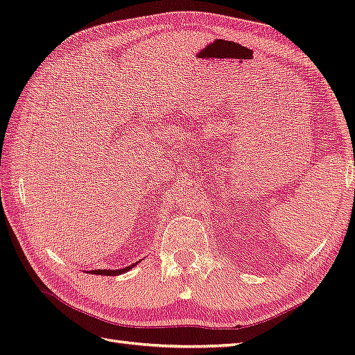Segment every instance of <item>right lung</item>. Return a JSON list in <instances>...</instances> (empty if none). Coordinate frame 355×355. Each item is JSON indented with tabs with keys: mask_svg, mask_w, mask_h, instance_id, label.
I'll return each instance as SVG.
<instances>
[{
	"mask_svg": "<svg viewBox=\"0 0 355 355\" xmlns=\"http://www.w3.org/2000/svg\"><path fill=\"white\" fill-rule=\"evenodd\" d=\"M139 262H141V261H139ZM139 262H136V263H139ZM136 263H133L130 266H125V268H123V270H93V271H89V272L90 274H98V275H120V274L130 271L132 268L136 266Z\"/></svg>",
	"mask_w": 355,
	"mask_h": 355,
	"instance_id": "add662e5",
	"label": "right lung"
}]
</instances>
